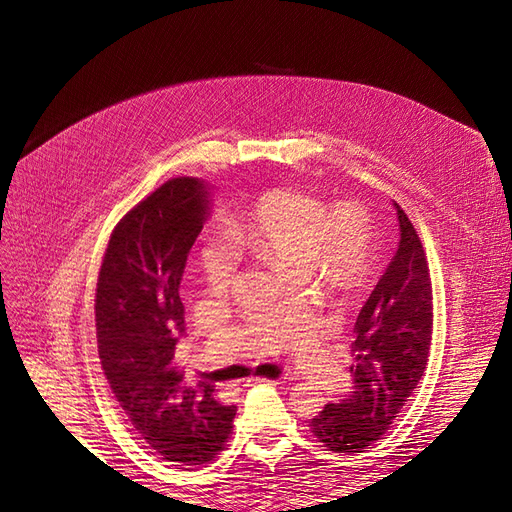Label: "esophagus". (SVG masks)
I'll return each mask as SVG.
<instances>
[{
	"mask_svg": "<svg viewBox=\"0 0 512 512\" xmlns=\"http://www.w3.org/2000/svg\"><path fill=\"white\" fill-rule=\"evenodd\" d=\"M262 382H269V380H265V378H247V380H243V386H256V384H262Z\"/></svg>",
	"mask_w": 512,
	"mask_h": 512,
	"instance_id": "esophagus-1",
	"label": "esophagus"
}]
</instances>
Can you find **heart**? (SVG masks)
Masks as SVG:
<instances>
[{
  "instance_id": "obj_1",
  "label": "heart",
  "mask_w": 512,
  "mask_h": 512,
  "mask_svg": "<svg viewBox=\"0 0 512 512\" xmlns=\"http://www.w3.org/2000/svg\"><path fill=\"white\" fill-rule=\"evenodd\" d=\"M230 241L290 275H307L318 260L329 275L352 282L365 267L369 228L359 209L339 207L327 213L320 198L282 188L262 196L230 224ZM200 265L207 286L224 292L235 282L239 260L220 235H213Z\"/></svg>"
}]
</instances>
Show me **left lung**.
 Returning a JSON list of instances; mask_svg holds the SVG:
<instances>
[{"instance_id": "obj_1", "label": "left lung", "mask_w": 512, "mask_h": 512, "mask_svg": "<svg viewBox=\"0 0 512 512\" xmlns=\"http://www.w3.org/2000/svg\"><path fill=\"white\" fill-rule=\"evenodd\" d=\"M399 245L354 322L352 389L309 429L329 451L363 453L391 429L421 382L431 346V280L412 222L395 200Z\"/></svg>"}]
</instances>
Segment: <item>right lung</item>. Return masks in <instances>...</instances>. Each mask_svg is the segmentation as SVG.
Masks as SVG:
<instances>
[{
  "instance_id": "add662e5",
  "label": "right lung",
  "mask_w": 512,
  "mask_h": 512,
  "mask_svg": "<svg viewBox=\"0 0 512 512\" xmlns=\"http://www.w3.org/2000/svg\"><path fill=\"white\" fill-rule=\"evenodd\" d=\"M209 207L203 179L166 181L113 230L96 292L108 386L141 440L179 466L218 455L237 414V406L215 401L211 384H185L175 363L185 337L179 282Z\"/></svg>"
}]
</instances>
